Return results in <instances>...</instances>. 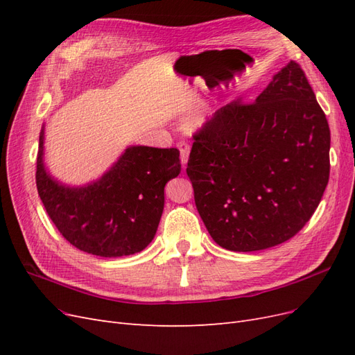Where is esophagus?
Returning a JSON list of instances; mask_svg holds the SVG:
<instances>
[{
	"label": "esophagus",
	"mask_w": 355,
	"mask_h": 355,
	"mask_svg": "<svg viewBox=\"0 0 355 355\" xmlns=\"http://www.w3.org/2000/svg\"><path fill=\"white\" fill-rule=\"evenodd\" d=\"M178 148L180 151V161H182V166H184V168L187 167V163H188V157H189V145L187 142H179L178 144Z\"/></svg>",
	"instance_id": "34e87169"
}]
</instances>
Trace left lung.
Returning a JSON list of instances; mask_svg holds the SVG:
<instances>
[{
  "instance_id": "left-lung-1",
  "label": "left lung",
  "mask_w": 355,
  "mask_h": 355,
  "mask_svg": "<svg viewBox=\"0 0 355 355\" xmlns=\"http://www.w3.org/2000/svg\"><path fill=\"white\" fill-rule=\"evenodd\" d=\"M329 151L326 115L293 60L253 103L214 112L194 135L187 167L211 239L232 252L292 239L324 194Z\"/></svg>"
}]
</instances>
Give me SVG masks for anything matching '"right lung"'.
<instances>
[{
    "mask_svg": "<svg viewBox=\"0 0 355 355\" xmlns=\"http://www.w3.org/2000/svg\"><path fill=\"white\" fill-rule=\"evenodd\" d=\"M180 173L176 148L128 146L106 173L84 187H67L44 166V127L37 155V189L50 219L73 247L118 257L153 241L164 209V187Z\"/></svg>",
    "mask_w": 355,
    "mask_h": 355,
    "instance_id": "1",
    "label": "right lung"
}]
</instances>
